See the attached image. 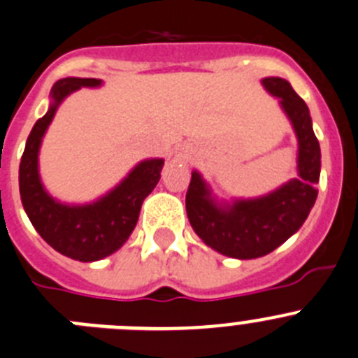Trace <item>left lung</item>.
<instances>
[{
  "instance_id": "obj_1",
  "label": "left lung",
  "mask_w": 358,
  "mask_h": 358,
  "mask_svg": "<svg viewBox=\"0 0 358 358\" xmlns=\"http://www.w3.org/2000/svg\"><path fill=\"white\" fill-rule=\"evenodd\" d=\"M262 84L272 96L279 98V105L294 126L299 141V177L268 195L221 203L202 176L193 170L186 193V213L196 236L217 253L239 260L264 257L290 239L318 196L316 182L322 155L308 105L281 77H265Z\"/></svg>"
}]
</instances>
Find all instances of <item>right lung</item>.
<instances>
[{"label": "right lung", "instance_id": "right-lung-1", "mask_svg": "<svg viewBox=\"0 0 358 358\" xmlns=\"http://www.w3.org/2000/svg\"><path fill=\"white\" fill-rule=\"evenodd\" d=\"M101 86L100 79L66 77L50 91L49 110L33 126L19 166L20 200L29 221L49 246L79 262H96L117 251L134 232L142 202L155 189L162 158L138 163L114 189L93 203L68 206L49 195L40 181L38 152L42 138L61 101L80 87Z\"/></svg>", "mask_w": 358, "mask_h": 358}]
</instances>
